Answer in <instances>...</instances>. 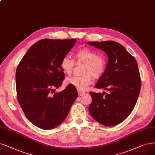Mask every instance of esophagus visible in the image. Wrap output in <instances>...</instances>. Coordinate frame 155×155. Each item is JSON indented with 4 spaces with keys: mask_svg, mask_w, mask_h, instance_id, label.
<instances>
[{
    "mask_svg": "<svg viewBox=\"0 0 155 155\" xmlns=\"http://www.w3.org/2000/svg\"><path fill=\"white\" fill-rule=\"evenodd\" d=\"M78 95H79V96H81V95H82L83 94H84V93L83 91H80V90H78Z\"/></svg>",
    "mask_w": 155,
    "mask_h": 155,
    "instance_id": "obj_1",
    "label": "esophagus"
}]
</instances>
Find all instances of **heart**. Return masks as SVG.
<instances>
[{
  "label": "heart",
  "mask_w": 155,
  "mask_h": 155,
  "mask_svg": "<svg viewBox=\"0 0 155 155\" xmlns=\"http://www.w3.org/2000/svg\"><path fill=\"white\" fill-rule=\"evenodd\" d=\"M74 56L76 64L84 65L82 71L83 75L67 78L66 82L80 91H84L91 84L93 78L98 79L103 75L106 68V58L103 54H97L94 50L88 48L78 49ZM76 63L69 57L65 56L61 60V69L67 75H71Z\"/></svg>",
  "instance_id": "b5f03b06"
}]
</instances>
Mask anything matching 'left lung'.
Wrapping results in <instances>:
<instances>
[{
    "mask_svg": "<svg viewBox=\"0 0 155 155\" xmlns=\"http://www.w3.org/2000/svg\"><path fill=\"white\" fill-rule=\"evenodd\" d=\"M107 54L108 64L95 87L108 93L90 92L92 101L88 107L93 118L110 127L124 121L137 102L141 79L135 58L120 43L113 41L88 42Z\"/></svg>",
    "mask_w": 155,
    "mask_h": 155,
    "instance_id": "left-lung-1",
    "label": "left lung"
}]
</instances>
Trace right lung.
Segmentation results:
<instances>
[{"label": "right lung", "instance_id": "right-lung-1", "mask_svg": "<svg viewBox=\"0 0 155 155\" xmlns=\"http://www.w3.org/2000/svg\"><path fill=\"white\" fill-rule=\"evenodd\" d=\"M76 39H41L31 46L16 72V95L27 118L35 126L52 129L62 123L78 97L69 84L60 92L65 74L60 62L75 45Z\"/></svg>", "mask_w": 155, "mask_h": 155}]
</instances>
